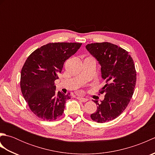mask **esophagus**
I'll use <instances>...</instances> for the list:
<instances>
[{
    "label": "esophagus",
    "instance_id": "1",
    "mask_svg": "<svg viewBox=\"0 0 155 155\" xmlns=\"http://www.w3.org/2000/svg\"><path fill=\"white\" fill-rule=\"evenodd\" d=\"M77 98L78 100H80L81 101H82V102H83V103H85V102H87V101H88V98H83V97H77Z\"/></svg>",
    "mask_w": 155,
    "mask_h": 155
}]
</instances>
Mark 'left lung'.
<instances>
[{
    "label": "left lung",
    "instance_id": "1",
    "mask_svg": "<svg viewBox=\"0 0 155 155\" xmlns=\"http://www.w3.org/2000/svg\"><path fill=\"white\" fill-rule=\"evenodd\" d=\"M86 48L101 65V77L107 83L100 91L104 98L101 103L95 101L97 109L91 118L107 123L119 116L129 103L136 84L135 67L127 51L110 42L88 44Z\"/></svg>",
    "mask_w": 155,
    "mask_h": 155
}]
</instances>
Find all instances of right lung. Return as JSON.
Masks as SVG:
<instances>
[{
    "label": "right lung",
    "instance_id": "right-lung-1",
    "mask_svg": "<svg viewBox=\"0 0 155 155\" xmlns=\"http://www.w3.org/2000/svg\"><path fill=\"white\" fill-rule=\"evenodd\" d=\"M81 43L55 42L37 48L26 60L21 74V88L32 113L42 120L52 121L62 116L69 94L56 92L64 62L74 54Z\"/></svg>",
    "mask_w": 155,
    "mask_h": 155
}]
</instances>
